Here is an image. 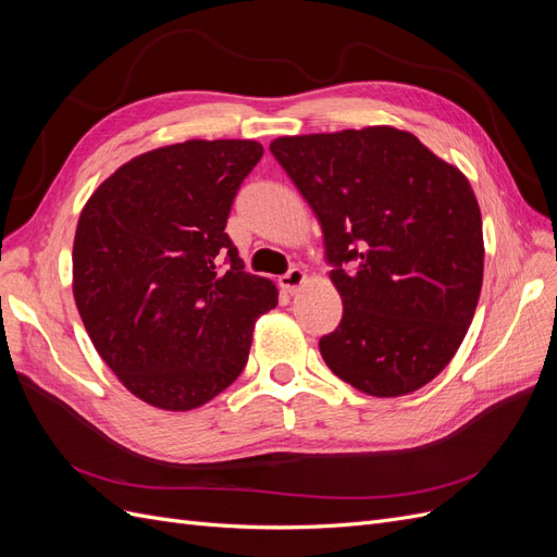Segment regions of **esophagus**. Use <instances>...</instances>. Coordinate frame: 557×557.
Masks as SVG:
<instances>
[{
  "label": "esophagus",
  "instance_id": "34e87169",
  "mask_svg": "<svg viewBox=\"0 0 557 557\" xmlns=\"http://www.w3.org/2000/svg\"><path fill=\"white\" fill-rule=\"evenodd\" d=\"M305 281H307V274L305 272H301V269H290V272L288 274H283L281 278H278V285H281V288L285 290V293H288V295H295L299 288H301V285H305Z\"/></svg>",
  "mask_w": 557,
  "mask_h": 557
}]
</instances>
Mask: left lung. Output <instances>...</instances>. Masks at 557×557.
<instances>
[{"instance_id": "left-lung-1", "label": "left lung", "mask_w": 557, "mask_h": 557, "mask_svg": "<svg viewBox=\"0 0 557 557\" xmlns=\"http://www.w3.org/2000/svg\"><path fill=\"white\" fill-rule=\"evenodd\" d=\"M269 150L323 227L344 301L320 356L372 397L428 385L458 352L481 295V209L467 176L391 125L278 137Z\"/></svg>"}]
</instances>
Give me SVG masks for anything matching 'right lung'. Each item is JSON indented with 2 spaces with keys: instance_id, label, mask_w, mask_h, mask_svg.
<instances>
[{
  "instance_id": "add662e5",
  "label": "right lung",
  "mask_w": 557,
  "mask_h": 557,
  "mask_svg": "<svg viewBox=\"0 0 557 557\" xmlns=\"http://www.w3.org/2000/svg\"><path fill=\"white\" fill-rule=\"evenodd\" d=\"M262 153L248 139L160 146L117 166L81 211L76 309L99 358L150 407L190 411L223 393L256 320L278 305L276 285L244 272L225 232Z\"/></svg>"
}]
</instances>
